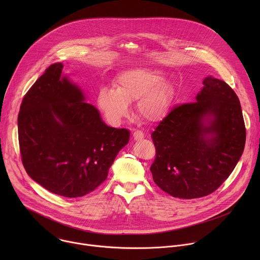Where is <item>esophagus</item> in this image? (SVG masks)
Returning <instances> with one entry per match:
<instances>
[{
	"label": "esophagus",
	"mask_w": 260,
	"mask_h": 260,
	"mask_svg": "<svg viewBox=\"0 0 260 260\" xmlns=\"http://www.w3.org/2000/svg\"><path fill=\"white\" fill-rule=\"evenodd\" d=\"M144 133L143 132H141V131H135L134 133H133V138H134V140H136V141H140V140H142V139H144Z\"/></svg>",
	"instance_id": "34e87169"
}]
</instances>
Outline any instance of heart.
Masks as SVG:
<instances>
[{
  "mask_svg": "<svg viewBox=\"0 0 260 260\" xmlns=\"http://www.w3.org/2000/svg\"><path fill=\"white\" fill-rule=\"evenodd\" d=\"M175 95L174 85L164 78L160 70L140 67L119 73L113 89H101L96 96V106L106 121L117 126L129 116V104L137 101L140 118L154 124L169 115Z\"/></svg>",
  "mask_w": 260,
  "mask_h": 260,
  "instance_id": "heart-1",
  "label": "heart"
}]
</instances>
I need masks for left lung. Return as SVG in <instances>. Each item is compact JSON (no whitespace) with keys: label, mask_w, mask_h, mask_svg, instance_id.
<instances>
[{"label":"left lung","mask_w":260,"mask_h":260,"mask_svg":"<svg viewBox=\"0 0 260 260\" xmlns=\"http://www.w3.org/2000/svg\"><path fill=\"white\" fill-rule=\"evenodd\" d=\"M203 84L197 102L175 108L151 135L156 149L153 181L174 198L212 193L244 151L246 129L238 95L212 76Z\"/></svg>","instance_id":"left-lung-1"}]
</instances>
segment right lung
Returning a JSON list of instances; mask_svg holds the SVG:
<instances>
[{"label":"right lung","instance_id":"obj_1","mask_svg":"<svg viewBox=\"0 0 260 260\" xmlns=\"http://www.w3.org/2000/svg\"><path fill=\"white\" fill-rule=\"evenodd\" d=\"M51 64L22 100L18 140L27 175L66 198L94 190L128 143L129 132L108 126L82 89Z\"/></svg>","mask_w":260,"mask_h":260}]
</instances>
